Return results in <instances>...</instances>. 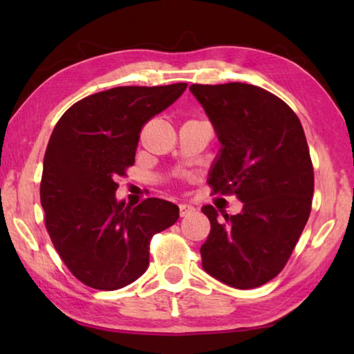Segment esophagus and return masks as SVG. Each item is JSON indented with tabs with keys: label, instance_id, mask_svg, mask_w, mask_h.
I'll list each match as a JSON object with an SVG mask.
<instances>
[{
	"label": "esophagus",
	"instance_id": "34e87169",
	"mask_svg": "<svg viewBox=\"0 0 354 354\" xmlns=\"http://www.w3.org/2000/svg\"><path fill=\"white\" fill-rule=\"evenodd\" d=\"M195 212V207L190 206V205H179V215L181 217H187V215L194 214Z\"/></svg>",
	"mask_w": 354,
	"mask_h": 354
}]
</instances>
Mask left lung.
Masks as SVG:
<instances>
[{"mask_svg":"<svg viewBox=\"0 0 354 354\" xmlns=\"http://www.w3.org/2000/svg\"><path fill=\"white\" fill-rule=\"evenodd\" d=\"M221 142L209 185L236 195L237 215L207 205L211 232L203 268L236 289H253L283 270L308 223L314 167L301 122L277 95L251 84H192Z\"/></svg>","mask_w":354,"mask_h":354,"instance_id":"8db88e82","label":"left lung"}]
</instances>
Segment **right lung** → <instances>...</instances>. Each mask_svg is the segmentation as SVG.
Masks as SVG:
<instances>
[{
	"label": "right lung",
	"instance_id": "obj_1",
	"mask_svg": "<svg viewBox=\"0 0 354 354\" xmlns=\"http://www.w3.org/2000/svg\"><path fill=\"white\" fill-rule=\"evenodd\" d=\"M185 82L113 87L65 111L48 142L40 181L45 226L82 284L117 290L142 277L154 234L176 223L170 201L117 203L118 176L134 165L142 128L181 97Z\"/></svg>",
	"mask_w": 354,
	"mask_h": 354
}]
</instances>
